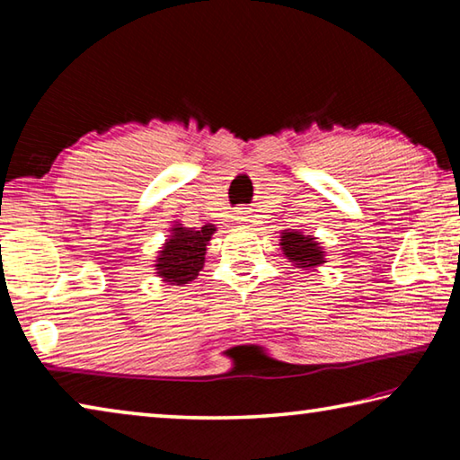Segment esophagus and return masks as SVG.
<instances>
[{
    "label": "esophagus",
    "instance_id": "34e87169",
    "mask_svg": "<svg viewBox=\"0 0 460 460\" xmlns=\"http://www.w3.org/2000/svg\"><path fill=\"white\" fill-rule=\"evenodd\" d=\"M235 217H237L239 223H249V221H252V213H249V211H239V213H235Z\"/></svg>",
    "mask_w": 460,
    "mask_h": 460
}]
</instances>
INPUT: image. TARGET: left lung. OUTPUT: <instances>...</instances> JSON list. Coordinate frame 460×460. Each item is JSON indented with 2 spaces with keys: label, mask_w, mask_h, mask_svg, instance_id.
Here are the masks:
<instances>
[{
  "label": "left lung",
  "mask_w": 460,
  "mask_h": 460,
  "mask_svg": "<svg viewBox=\"0 0 460 460\" xmlns=\"http://www.w3.org/2000/svg\"><path fill=\"white\" fill-rule=\"evenodd\" d=\"M279 247L294 268L314 271L326 261V252L318 243V239L314 235H305L298 229H286L279 233Z\"/></svg>",
  "instance_id": "8db88e82"
}]
</instances>
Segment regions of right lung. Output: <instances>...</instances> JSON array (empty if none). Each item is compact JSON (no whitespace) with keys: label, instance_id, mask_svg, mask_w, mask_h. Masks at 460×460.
<instances>
[{"label":"right lung","instance_id":"add662e5","mask_svg":"<svg viewBox=\"0 0 460 460\" xmlns=\"http://www.w3.org/2000/svg\"><path fill=\"white\" fill-rule=\"evenodd\" d=\"M215 231L217 227L211 223L194 229L184 227L181 221H174L168 239L162 243L158 258H155L154 274L162 282L172 286H184L197 279L199 271L205 266L207 245L213 239Z\"/></svg>","mask_w":460,"mask_h":460}]
</instances>
